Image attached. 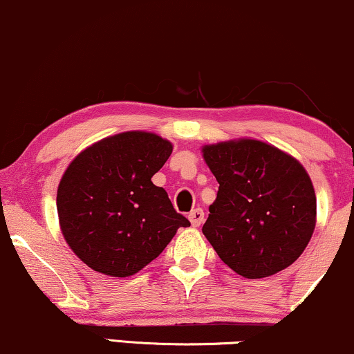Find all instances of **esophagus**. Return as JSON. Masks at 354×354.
<instances>
[{"mask_svg": "<svg viewBox=\"0 0 354 354\" xmlns=\"http://www.w3.org/2000/svg\"><path fill=\"white\" fill-rule=\"evenodd\" d=\"M188 219H190L192 226L198 227L200 224H203V221H205V213H203V209H201V208L194 209L190 214H188Z\"/></svg>", "mask_w": 354, "mask_h": 354, "instance_id": "34e87169", "label": "esophagus"}]
</instances>
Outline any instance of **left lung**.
I'll return each mask as SVG.
<instances>
[{"mask_svg":"<svg viewBox=\"0 0 354 354\" xmlns=\"http://www.w3.org/2000/svg\"><path fill=\"white\" fill-rule=\"evenodd\" d=\"M201 153L219 183L201 231L219 259L250 279L295 263L317 221V198L304 166L254 138L205 145Z\"/></svg>","mask_w":354,"mask_h":354,"instance_id":"obj_1","label":"left lung"}]
</instances>
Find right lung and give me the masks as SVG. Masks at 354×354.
<instances>
[{
	"instance_id": "add662e5",
	"label": "right lung",
	"mask_w": 354,
	"mask_h": 354,
	"mask_svg": "<svg viewBox=\"0 0 354 354\" xmlns=\"http://www.w3.org/2000/svg\"><path fill=\"white\" fill-rule=\"evenodd\" d=\"M174 145L151 131H123L81 151L59 180L58 221L70 249L94 272L127 278L190 226L151 177Z\"/></svg>"
}]
</instances>
